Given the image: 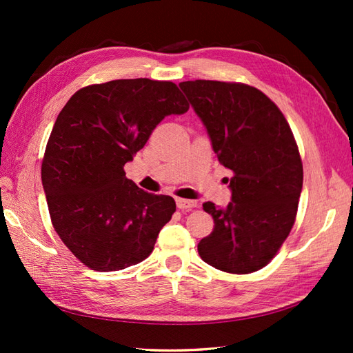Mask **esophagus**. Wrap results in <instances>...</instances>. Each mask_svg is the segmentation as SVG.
Wrapping results in <instances>:
<instances>
[{
	"mask_svg": "<svg viewBox=\"0 0 353 353\" xmlns=\"http://www.w3.org/2000/svg\"><path fill=\"white\" fill-rule=\"evenodd\" d=\"M176 205H177L179 209H182V211H183V209H192V208L199 206L197 201L186 200V199H176Z\"/></svg>",
	"mask_w": 353,
	"mask_h": 353,
	"instance_id": "esophagus-1",
	"label": "esophagus"
}]
</instances>
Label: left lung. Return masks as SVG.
Wrapping results in <instances>:
<instances>
[{
  "mask_svg": "<svg viewBox=\"0 0 353 353\" xmlns=\"http://www.w3.org/2000/svg\"><path fill=\"white\" fill-rule=\"evenodd\" d=\"M220 163L234 172L232 201L203 209L214 230L197 245L206 264L245 274L265 267L290 235L303 185V167L279 108L259 89L215 80L182 81Z\"/></svg>",
  "mask_w": 353,
  "mask_h": 353,
  "instance_id": "left-lung-1",
  "label": "left lung"
}]
</instances>
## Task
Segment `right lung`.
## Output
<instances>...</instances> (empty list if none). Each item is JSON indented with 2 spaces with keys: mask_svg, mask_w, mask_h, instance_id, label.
<instances>
[{
  "mask_svg": "<svg viewBox=\"0 0 353 353\" xmlns=\"http://www.w3.org/2000/svg\"><path fill=\"white\" fill-rule=\"evenodd\" d=\"M188 109L172 81L127 79L81 88L61 110L42 185L54 230L86 267L118 272L153 252L176 201L138 188L124 165L165 117Z\"/></svg>",
  "mask_w": 353,
  "mask_h": 353,
  "instance_id": "1",
  "label": "right lung"
}]
</instances>
